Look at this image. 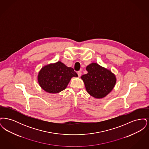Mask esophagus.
Instances as JSON below:
<instances>
[{
	"instance_id": "1",
	"label": "esophagus",
	"mask_w": 149,
	"mask_h": 149,
	"mask_svg": "<svg viewBox=\"0 0 149 149\" xmlns=\"http://www.w3.org/2000/svg\"><path fill=\"white\" fill-rule=\"evenodd\" d=\"M77 74H78V76H79V77H80V76L81 75V74H82V73H81V71H78Z\"/></svg>"
}]
</instances>
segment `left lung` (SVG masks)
I'll use <instances>...</instances> for the list:
<instances>
[{
	"label": "left lung",
	"mask_w": 149,
	"mask_h": 149,
	"mask_svg": "<svg viewBox=\"0 0 149 149\" xmlns=\"http://www.w3.org/2000/svg\"><path fill=\"white\" fill-rule=\"evenodd\" d=\"M88 73L83 75L86 92L96 99L103 98L111 93L116 85L117 78L111 70L95 63L86 67Z\"/></svg>",
	"instance_id": "left-lung-1"
}]
</instances>
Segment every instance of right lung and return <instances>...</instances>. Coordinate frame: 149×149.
Returning a JSON list of instances; mask_svg holds the SVG:
<instances>
[{"label":"right lung","mask_w":149,"mask_h":149,"mask_svg":"<svg viewBox=\"0 0 149 149\" xmlns=\"http://www.w3.org/2000/svg\"><path fill=\"white\" fill-rule=\"evenodd\" d=\"M78 77L72 68L58 61L43 66L38 73L37 80L43 91L55 94L65 89L71 78Z\"/></svg>","instance_id":"add662e5"}]
</instances>
